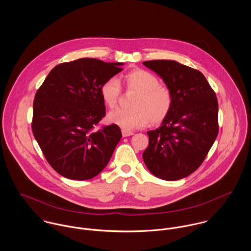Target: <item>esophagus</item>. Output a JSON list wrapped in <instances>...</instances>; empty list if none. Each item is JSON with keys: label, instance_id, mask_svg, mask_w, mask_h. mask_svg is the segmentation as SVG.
Masks as SVG:
<instances>
[{"label": "esophagus", "instance_id": "34e87169", "mask_svg": "<svg viewBox=\"0 0 251 251\" xmlns=\"http://www.w3.org/2000/svg\"><path fill=\"white\" fill-rule=\"evenodd\" d=\"M122 134L124 137H127V136H130V135H133V132L132 131H127V130H122Z\"/></svg>", "mask_w": 251, "mask_h": 251}]
</instances>
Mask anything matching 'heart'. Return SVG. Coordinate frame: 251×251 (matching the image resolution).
<instances>
[{"mask_svg":"<svg viewBox=\"0 0 251 251\" xmlns=\"http://www.w3.org/2000/svg\"><path fill=\"white\" fill-rule=\"evenodd\" d=\"M126 91L136 92L132 99L130 109H116L108 114V121L125 130L141 128L149 121L152 125L162 123L173 106L171 91L160 85L158 78L151 72L136 69L121 77ZM100 96L109 108L117 106L122 88L116 78L106 80L100 89Z\"/></svg>","mask_w":251,"mask_h":251,"instance_id":"1","label":"heart"}]
</instances>
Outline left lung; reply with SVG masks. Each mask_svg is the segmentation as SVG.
<instances>
[{"mask_svg":"<svg viewBox=\"0 0 251 251\" xmlns=\"http://www.w3.org/2000/svg\"><path fill=\"white\" fill-rule=\"evenodd\" d=\"M173 96V106L155 130L148 131L143 159L157 178L182 179L205 160L218 134V104L215 91L202 72L176 61H146Z\"/></svg>","mask_w":251,"mask_h":251,"instance_id":"8db88e82","label":"left lung"}]
</instances>
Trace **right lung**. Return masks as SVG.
Here are the masks:
<instances>
[{"mask_svg":"<svg viewBox=\"0 0 251 251\" xmlns=\"http://www.w3.org/2000/svg\"><path fill=\"white\" fill-rule=\"evenodd\" d=\"M122 63L82 58L56 66L36 91L32 130L46 160L65 178L93 179L107 165L122 138L105 116L102 84L122 72Z\"/></svg>","mask_w":251,"mask_h":251,"instance_id":"add662e5","label":"right lung"}]
</instances>
